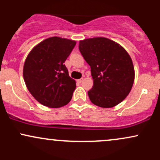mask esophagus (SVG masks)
<instances>
[{
	"label": "esophagus",
	"mask_w": 160,
	"mask_h": 160,
	"mask_svg": "<svg viewBox=\"0 0 160 160\" xmlns=\"http://www.w3.org/2000/svg\"><path fill=\"white\" fill-rule=\"evenodd\" d=\"M78 82H80H80H82V81H83V79H82V78H81V79H79V80H78Z\"/></svg>",
	"instance_id": "esophagus-1"
}]
</instances>
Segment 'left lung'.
Wrapping results in <instances>:
<instances>
[{"instance_id": "1", "label": "left lung", "mask_w": 160, "mask_h": 160, "mask_svg": "<svg viewBox=\"0 0 160 160\" xmlns=\"http://www.w3.org/2000/svg\"><path fill=\"white\" fill-rule=\"evenodd\" d=\"M79 49L91 68L92 103L113 108L122 102L132 88L135 69L131 57L120 44L106 38L80 40Z\"/></svg>"}]
</instances>
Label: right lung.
I'll return each instance as SVG.
<instances>
[{"mask_svg": "<svg viewBox=\"0 0 160 160\" xmlns=\"http://www.w3.org/2000/svg\"><path fill=\"white\" fill-rule=\"evenodd\" d=\"M76 45L73 40L52 37L37 44L28 55L23 78L29 92L43 105L63 107L70 102L76 81L64 65Z\"/></svg>", "mask_w": 160, "mask_h": 160, "instance_id": "obj_1", "label": "right lung"}]
</instances>
